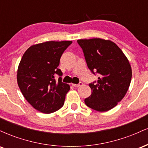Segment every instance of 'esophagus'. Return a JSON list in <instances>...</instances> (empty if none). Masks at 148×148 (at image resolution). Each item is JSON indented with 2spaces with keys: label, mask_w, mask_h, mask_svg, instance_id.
I'll use <instances>...</instances> for the list:
<instances>
[{
  "label": "esophagus",
  "mask_w": 148,
  "mask_h": 148,
  "mask_svg": "<svg viewBox=\"0 0 148 148\" xmlns=\"http://www.w3.org/2000/svg\"><path fill=\"white\" fill-rule=\"evenodd\" d=\"M82 85H83V83H82V82H80L79 84H73L72 86H74V87H79V86H82Z\"/></svg>",
  "instance_id": "34e87169"
}]
</instances>
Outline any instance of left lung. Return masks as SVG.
Masks as SVG:
<instances>
[{
    "label": "left lung",
    "mask_w": 148,
    "mask_h": 148,
    "mask_svg": "<svg viewBox=\"0 0 148 148\" xmlns=\"http://www.w3.org/2000/svg\"><path fill=\"white\" fill-rule=\"evenodd\" d=\"M90 70L99 74L97 83L89 86L91 95L85 99L88 107L103 112L111 110L123 99L132 80V67L116 44L108 40H78Z\"/></svg>",
    "instance_id": "8db88e82"
}]
</instances>
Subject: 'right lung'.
<instances>
[{
    "label": "right lung",
    "mask_w": 148,
    "mask_h": 148,
    "mask_svg": "<svg viewBox=\"0 0 148 148\" xmlns=\"http://www.w3.org/2000/svg\"><path fill=\"white\" fill-rule=\"evenodd\" d=\"M72 41H49L32 45L25 51L17 69V83L25 99L37 111L51 113L63 106L69 85L55 76L61 56Z\"/></svg>",
    "instance_id": "obj_1"
}]
</instances>
